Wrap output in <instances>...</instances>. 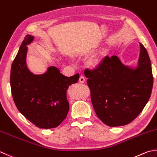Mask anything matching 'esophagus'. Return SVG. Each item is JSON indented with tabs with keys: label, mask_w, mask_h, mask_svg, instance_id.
Wrapping results in <instances>:
<instances>
[{
	"label": "esophagus",
	"mask_w": 157,
	"mask_h": 157,
	"mask_svg": "<svg viewBox=\"0 0 157 157\" xmlns=\"http://www.w3.org/2000/svg\"><path fill=\"white\" fill-rule=\"evenodd\" d=\"M78 81L80 82H81V83H84V82H85V78L83 76H80Z\"/></svg>",
	"instance_id": "1"
}]
</instances>
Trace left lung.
<instances>
[{"label": "left lung", "instance_id": "left-lung-1", "mask_svg": "<svg viewBox=\"0 0 157 157\" xmlns=\"http://www.w3.org/2000/svg\"><path fill=\"white\" fill-rule=\"evenodd\" d=\"M91 100L98 117L109 126H124L132 122L150 99L153 86L151 63L140 44L138 67L122 64L116 56H105L93 70L86 68Z\"/></svg>", "mask_w": 157, "mask_h": 157}]
</instances>
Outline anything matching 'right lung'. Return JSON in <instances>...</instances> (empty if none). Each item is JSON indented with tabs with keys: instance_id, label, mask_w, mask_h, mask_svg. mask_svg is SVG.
Wrapping results in <instances>:
<instances>
[{
	"instance_id": "obj_1",
	"label": "right lung",
	"mask_w": 157,
	"mask_h": 157,
	"mask_svg": "<svg viewBox=\"0 0 157 157\" xmlns=\"http://www.w3.org/2000/svg\"><path fill=\"white\" fill-rule=\"evenodd\" d=\"M33 37L26 35L11 65V94L17 109L26 119L40 128H56L69 111L67 88L77 82L79 74L64 76L57 67H50L42 75H34L26 64V45Z\"/></svg>"
}]
</instances>
